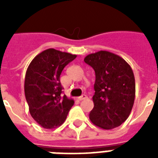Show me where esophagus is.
<instances>
[{"mask_svg":"<svg viewBox=\"0 0 158 158\" xmlns=\"http://www.w3.org/2000/svg\"><path fill=\"white\" fill-rule=\"evenodd\" d=\"M78 98H79V100H84V99L87 98V96H86V95H85V94H83L82 96L79 97Z\"/></svg>","mask_w":158,"mask_h":158,"instance_id":"obj_1","label":"esophagus"}]
</instances>
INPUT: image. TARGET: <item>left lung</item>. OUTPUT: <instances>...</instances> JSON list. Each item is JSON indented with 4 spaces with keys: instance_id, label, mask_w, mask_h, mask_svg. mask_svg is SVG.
<instances>
[{
    "instance_id": "8db88e82",
    "label": "left lung",
    "mask_w": 158,
    "mask_h": 158,
    "mask_svg": "<svg viewBox=\"0 0 158 158\" xmlns=\"http://www.w3.org/2000/svg\"><path fill=\"white\" fill-rule=\"evenodd\" d=\"M84 62L95 71L94 109L89 119L103 130L120 126L129 117L135 98V79L131 67L122 57L99 51L88 55Z\"/></svg>"
}]
</instances>
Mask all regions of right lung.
I'll return each mask as SVG.
<instances>
[{"label":"right lung","mask_w":158,"mask_h":158,"mask_svg":"<svg viewBox=\"0 0 158 158\" xmlns=\"http://www.w3.org/2000/svg\"><path fill=\"white\" fill-rule=\"evenodd\" d=\"M76 55L49 48L37 55L28 65L24 94L31 116L45 129L61 125L74 102L62 94L60 76Z\"/></svg>","instance_id":"add662e5"}]
</instances>
